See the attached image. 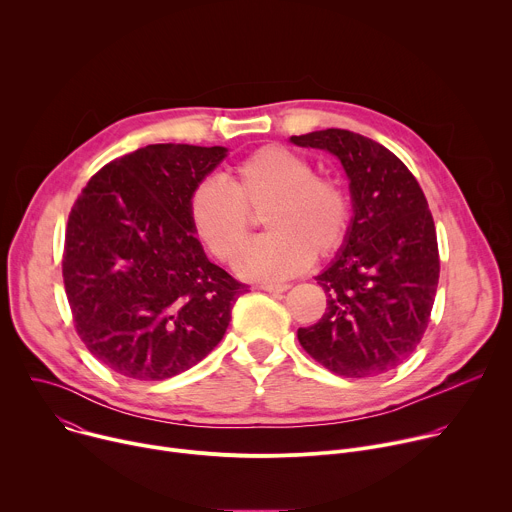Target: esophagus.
Masks as SVG:
<instances>
[{
	"mask_svg": "<svg viewBox=\"0 0 512 512\" xmlns=\"http://www.w3.org/2000/svg\"><path fill=\"white\" fill-rule=\"evenodd\" d=\"M259 289L269 291V294H283V291L289 289V285L287 283H277V285L275 283H261Z\"/></svg>",
	"mask_w": 512,
	"mask_h": 512,
	"instance_id": "obj_1",
	"label": "esophagus"
}]
</instances>
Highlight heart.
<instances>
[{
	"label": "heart",
	"mask_w": 512,
	"mask_h": 512,
	"mask_svg": "<svg viewBox=\"0 0 512 512\" xmlns=\"http://www.w3.org/2000/svg\"><path fill=\"white\" fill-rule=\"evenodd\" d=\"M265 214L267 237L249 245L237 271L255 281H281L306 271L314 255L330 257L346 241L352 206L346 190L316 176L314 166L281 145H265L245 158L229 186L208 178L188 200V218L202 245L221 261L245 247L253 214Z\"/></svg>",
	"instance_id": "heart-1"
}]
</instances>
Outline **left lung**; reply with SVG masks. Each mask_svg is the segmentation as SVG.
<instances>
[{
	"label": "left lung",
	"instance_id": "obj_1",
	"mask_svg": "<svg viewBox=\"0 0 512 512\" xmlns=\"http://www.w3.org/2000/svg\"><path fill=\"white\" fill-rule=\"evenodd\" d=\"M289 139L340 160L354 208L344 247L316 277L326 314L300 328L298 340L340 377L393 371L421 342L440 279L425 194L393 152L360 133L322 129Z\"/></svg>",
	"mask_w": 512,
	"mask_h": 512
}]
</instances>
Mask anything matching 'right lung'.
I'll list each match as a JSON object with an SVG mask.
<instances>
[{
  "label": "right lung",
  "instance_id": "1",
  "mask_svg": "<svg viewBox=\"0 0 512 512\" xmlns=\"http://www.w3.org/2000/svg\"><path fill=\"white\" fill-rule=\"evenodd\" d=\"M227 152L145 145L103 166L72 206L64 289L77 334L107 369L164 381L223 340L247 285L208 261L188 200Z\"/></svg>",
  "mask_w": 512,
  "mask_h": 512
}]
</instances>
